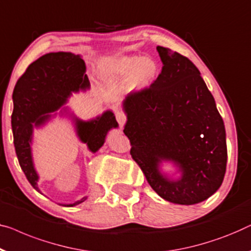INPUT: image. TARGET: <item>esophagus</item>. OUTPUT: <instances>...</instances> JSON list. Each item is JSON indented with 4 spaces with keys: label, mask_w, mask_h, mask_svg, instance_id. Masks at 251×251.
I'll return each instance as SVG.
<instances>
[{
    "label": "esophagus",
    "mask_w": 251,
    "mask_h": 251,
    "mask_svg": "<svg viewBox=\"0 0 251 251\" xmlns=\"http://www.w3.org/2000/svg\"><path fill=\"white\" fill-rule=\"evenodd\" d=\"M115 118H117V121L119 122L120 126H123L126 122V115L121 113V112H117V114H115Z\"/></svg>",
    "instance_id": "1"
}]
</instances>
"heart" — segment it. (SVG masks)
I'll return each mask as SVG.
<instances>
[{"mask_svg": "<svg viewBox=\"0 0 251 251\" xmlns=\"http://www.w3.org/2000/svg\"><path fill=\"white\" fill-rule=\"evenodd\" d=\"M100 71L105 80L114 83L126 81V89L138 94L154 82L158 74V64L151 56L119 55L103 61Z\"/></svg>", "mask_w": 251, "mask_h": 251, "instance_id": "obj_1", "label": "heart"}]
</instances>
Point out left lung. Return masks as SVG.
<instances>
[{
	"instance_id": "1",
	"label": "left lung",
	"mask_w": 251,
	"mask_h": 251,
	"mask_svg": "<svg viewBox=\"0 0 251 251\" xmlns=\"http://www.w3.org/2000/svg\"><path fill=\"white\" fill-rule=\"evenodd\" d=\"M163 67L150 88L123 100V132L148 183L173 204L194 205L219 190L226 170V138L215 100L188 57L157 46ZM170 161L180 176L163 174Z\"/></svg>"
}]
</instances>
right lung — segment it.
<instances>
[{
    "label": "right lung",
    "mask_w": 251,
    "mask_h": 251,
    "mask_svg": "<svg viewBox=\"0 0 251 251\" xmlns=\"http://www.w3.org/2000/svg\"><path fill=\"white\" fill-rule=\"evenodd\" d=\"M90 86L86 75V64L80 55L70 52L49 53L32 62L17 81L13 90V112L11 126L17 157L29 183L38 192V173L32 161L31 144L34 128H41L60 110L61 115H69L75 125L81 143L92 152H96L105 143L107 132L119 125L112 111L89 121H82L63 106L72 93L86 90ZM87 199L82 197L72 204L74 207Z\"/></svg>",
    "instance_id": "1"
}]
</instances>
